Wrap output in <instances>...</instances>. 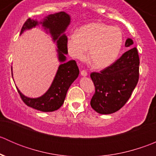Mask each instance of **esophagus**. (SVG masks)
Here are the masks:
<instances>
[{"label": "esophagus", "instance_id": "34e87169", "mask_svg": "<svg viewBox=\"0 0 156 156\" xmlns=\"http://www.w3.org/2000/svg\"><path fill=\"white\" fill-rule=\"evenodd\" d=\"M81 76L86 77V76H87V72H86V71L83 70V71H81Z\"/></svg>", "mask_w": 156, "mask_h": 156}]
</instances>
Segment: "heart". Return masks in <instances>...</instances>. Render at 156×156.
<instances>
[{"label": "heart", "mask_w": 156, "mask_h": 156, "mask_svg": "<svg viewBox=\"0 0 156 156\" xmlns=\"http://www.w3.org/2000/svg\"><path fill=\"white\" fill-rule=\"evenodd\" d=\"M124 42L122 30L99 23L81 26L68 37L67 48L71 56L77 59L88 58L96 69L107 68L117 59Z\"/></svg>", "instance_id": "obj_1"}]
</instances>
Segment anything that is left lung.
I'll return each mask as SVG.
<instances>
[{
    "instance_id": "8db88e82",
    "label": "left lung",
    "mask_w": 156,
    "mask_h": 156,
    "mask_svg": "<svg viewBox=\"0 0 156 156\" xmlns=\"http://www.w3.org/2000/svg\"><path fill=\"white\" fill-rule=\"evenodd\" d=\"M133 44L131 38H127L125 47L130 50L100 73L90 74L95 86L90 106L100 114H112L120 109L137 84L140 59L137 50L133 48Z\"/></svg>"
}]
</instances>
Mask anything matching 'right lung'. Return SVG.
<instances>
[{"label":"right lung","mask_w":156,"mask_h":156,"mask_svg":"<svg viewBox=\"0 0 156 156\" xmlns=\"http://www.w3.org/2000/svg\"><path fill=\"white\" fill-rule=\"evenodd\" d=\"M70 23V16L66 12H59L50 14L39 22L37 20L29 19L22 28L20 34L24 31L41 25L45 32L50 34L53 41L56 42L58 61L60 62L51 85L41 97L36 98L26 97L16 87L22 100L29 107L44 112L57 110L63 104L67 91L71 84L78 77L79 69L76 62L75 60L67 62L66 56V55L68 54V49L67 37L65 31Z\"/></svg>","instance_id":"add662e5"}]
</instances>
